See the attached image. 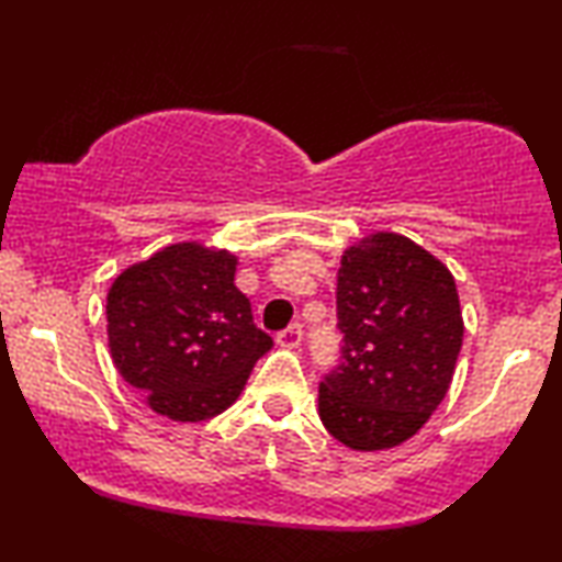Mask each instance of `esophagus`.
<instances>
[{
	"label": "esophagus",
	"instance_id": "34e87169",
	"mask_svg": "<svg viewBox=\"0 0 562 562\" xmlns=\"http://www.w3.org/2000/svg\"><path fill=\"white\" fill-rule=\"evenodd\" d=\"M276 342H279L281 348H289V350L299 348V342H302V325H299V322H294V325H289L286 329H281V333L276 335Z\"/></svg>",
	"mask_w": 562,
	"mask_h": 562
}]
</instances>
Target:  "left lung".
<instances>
[{
  "mask_svg": "<svg viewBox=\"0 0 562 562\" xmlns=\"http://www.w3.org/2000/svg\"><path fill=\"white\" fill-rule=\"evenodd\" d=\"M340 363L319 381V419L352 450L417 435L448 394L463 345L452 273L396 233L345 250L337 271Z\"/></svg>",
  "mask_w": 562,
  "mask_h": 562,
  "instance_id": "left-lung-1",
  "label": "left lung"
}]
</instances>
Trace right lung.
<instances>
[{"instance_id": "obj_1", "label": "right lung", "mask_w": 562, "mask_h": 562, "mask_svg": "<svg viewBox=\"0 0 562 562\" xmlns=\"http://www.w3.org/2000/svg\"><path fill=\"white\" fill-rule=\"evenodd\" d=\"M237 258L199 243L164 248L114 279L106 335L114 368L153 412L217 417L240 396L271 335L235 286Z\"/></svg>"}]
</instances>
